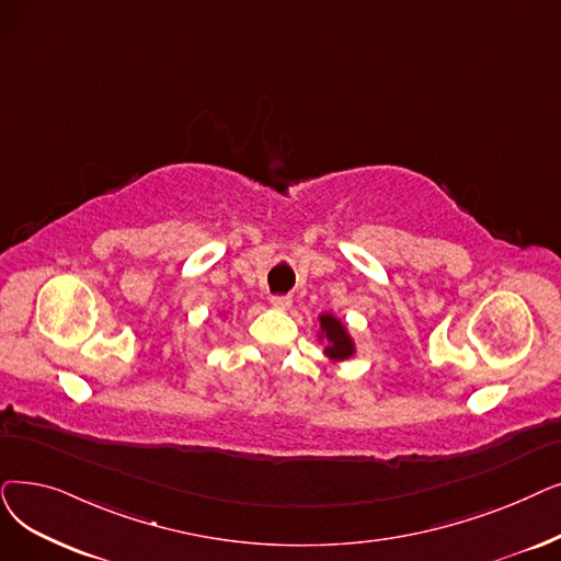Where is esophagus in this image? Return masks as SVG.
I'll use <instances>...</instances> for the list:
<instances>
[{"instance_id": "1", "label": "esophagus", "mask_w": 561, "mask_h": 561, "mask_svg": "<svg viewBox=\"0 0 561 561\" xmlns=\"http://www.w3.org/2000/svg\"><path fill=\"white\" fill-rule=\"evenodd\" d=\"M271 305H273L275 309H288V307H290V298H288V296H273V298H271Z\"/></svg>"}]
</instances>
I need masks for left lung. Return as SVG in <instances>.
<instances>
[{"mask_svg": "<svg viewBox=\"0 0 561 561\" xmlns=\"http://www.w3.org/2000/svg\"><path fill=\"white\" fill-rule=\"evenodd\" d=\"M319 323H321V336L319 339H325V355L332 362H344V359L355 355L353 336L348 334L344 321H339L336 316H332V313H321Z\"/></svg>", "mask_w": 561, "mask_h": 561, "instance_id": "left-lung-1", "label": "left lung"}]
</instances>
